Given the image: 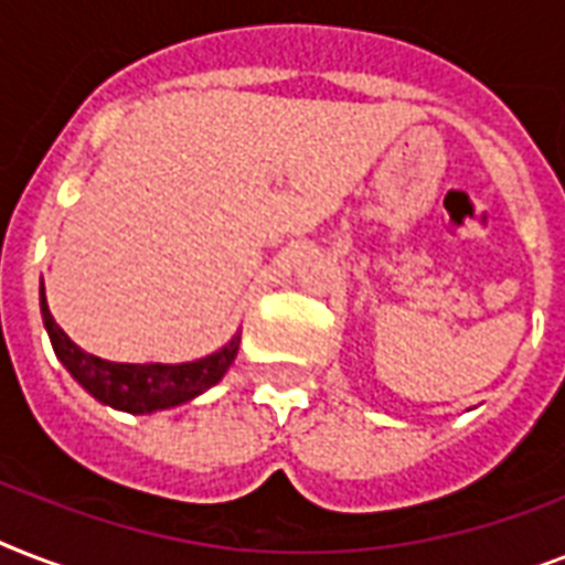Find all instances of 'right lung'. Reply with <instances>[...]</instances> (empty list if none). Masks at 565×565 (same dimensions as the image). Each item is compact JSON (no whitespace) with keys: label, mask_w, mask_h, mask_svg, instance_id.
Here are the masks:
<instances>
[{"label":"right lung","mask_w":565,"mask_h":565,"mask_svg":"<svg viewBox=\"0 0 565 565\" xmlns=\"http://www.w3.org/2000/svg\"><path fill=\"white\" fill-rule=\"evenodd\" d=\"M40 317L46 328L55 358L64 363V370L96 398L114 411L158 413L193 402L195 395L220 384L222 375L237 358L239 331L228 343L213 354H204L199 361L188 363H114L96 354H87L82 345H75L57 326L52 310L46 305V287L40 281Z\"/></svg>","instance_id":"add662e5"}]
</instances>
